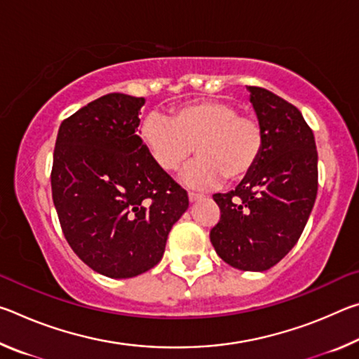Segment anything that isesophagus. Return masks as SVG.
Wrapping results in <instances>:
<instances>
[{
	"instance_id": "34e87169",
	"label": "esophagus",
	"mask_w": 359,
	"mask_h": 359,
	"mask_svg": "<svg viewBox=\"0 0 359 359\" xmlns=\"http://www.w3.org/2000/svg\"><path fill=\"white\" fill-rule=\"evenodd\" d=\"M204 198V194H199V193H193V191H190L188 193V199H190L191 203H194V201H199V199H203Z\"/></svg>"
}]
</instances>
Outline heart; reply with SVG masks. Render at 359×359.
Returning <instances> with one entry per match:
<instances>
[{
  "mask_svg": "<svg viewBox=\"0 0 359 359\" xmlns=\"http://www.w3.org/2000/svg\"><path fill=\"white\" fill-rule=\"evenodd\" d=\"M142 139L166 172H177L196 147L199 160L187 171L185 182L199 188L222 177L229 184L244 180L264 149L261 121L228 101L190 102L174 109L169 118L150 114L144 120Z\"/></svg>",
  "mask_w": 359,
  "mask_h": 359,
  "instance_id": "obj_1",
  "label": "heart"
}]
</instances>
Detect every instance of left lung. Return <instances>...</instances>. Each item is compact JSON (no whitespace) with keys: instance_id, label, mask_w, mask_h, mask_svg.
<instances>
[{"instance_id":"8db88e82","label":"left lung","mask_w":359,"mask_h":359,"mask_svg":"<svg viewBox=\"0 0 359 359\" xmlns=\"http://www.w3.org/2000/svg\"><path fill=\"white\" fill-rule=\"evenodd\" d=\"M264 130L253 172L233 191L214 194L220 220L210 242L224 263L267 271L301 238L318 190V154L299 109L269 90L247 87Z\"/></svg>"}]
</instances>
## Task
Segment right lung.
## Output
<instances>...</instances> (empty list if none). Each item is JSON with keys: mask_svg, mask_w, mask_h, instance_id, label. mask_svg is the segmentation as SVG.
<instances>
[{"mask_svg": "<svg viewBox=\"0 0 359 359\" xmlns=\"http://www.w3.org/2000/svg\"><path fill=\"white\" fill-rule=\"evenodd\" d=\"M144 98L109 93L60 125L50 172L52 199L69 247L111 278L160 263L188 194L156 165L137 136Z\"/></svg>", "mask_w": 359, "mask_h": 359, "instance_id": "obj_1", "label": "right lung"}]
</instances>
